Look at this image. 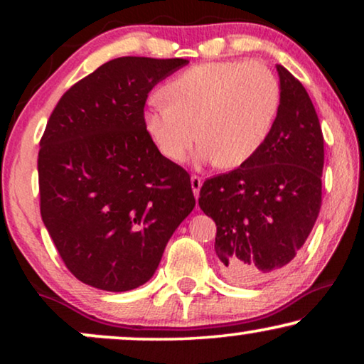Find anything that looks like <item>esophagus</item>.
<instances>
[{
  "label": "esophagus",
  "instance_id": "obj_1",
  "mask_svg": "<svg viewBox=\"0 0 364 364\" xmlns=\"http://www.w3.org/2000/svg\"><path fill=\"white\" fill-rule=\"evenodd\" d=\"M191 186H192L193 196H196V198H197L198 192H200V187H202V178L197 177V176H192L191 177Z\"/></svg>",
  "mask_w": 364,
  "mask_h": 364
}]
</instances>
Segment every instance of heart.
<instances>
[{"instance_id": "heart-1", "label": "heart", "mask_w": 364, "mask_h": 364, "mask_svg": "<svg viewBox=\"0 0 364 364\" xmlns=\"http://www.w3.org/2000/svg\"><path fill=\"white\" fill-rule=\"evenodd\" d=\"M152 101L146 129L167 161L181 164L200 139L198 159L240 167L260 152L275 126L282 89L258 61H212L188 68Z\"/></svg>"}]
</instances>
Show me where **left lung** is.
<instances>
[{"label":"left lung","mask_w":364,"mask_h":364,"mask_svg":"<svg viewBox=\"0 0 364 364\" xmlns=\"http://www.w3.org/2000/svg\"><path fill=\"white\" fill-rule=\"evenodd\" d=\"M282 102L255 157L207 178L198 205L217 225L215 253L228 280L252 285L288 265L321 207L325 162L316 111L303 84L277 64Z\"/></svg>","instance_id":"1"}]
</instances>
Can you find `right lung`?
<instances>
[{
  "instance_id": "obj_1",
  "label": "right lung",
  "mask_w": 364,
  "mask_h": 364,
  "mask_svg": "<svg viewBox=\"0 0 364 364\" xmlns=\"http://www.w3.org/2000/svg\"><path fill=\"white\" fill-rule=\"evenodd\" d=\"M187 59H112L59 99L39 142L41 217L77 280L127 291L193 210L191 176L149 137L147 94Z\"/></svg>"
}]
</instances>
